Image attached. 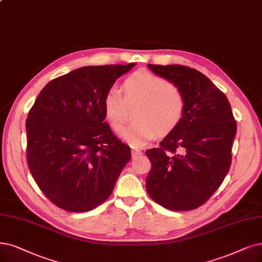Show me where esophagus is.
I'll return each mask as SVG.
<instances>
[{
    "label": "esophagus",
    "mask_w": 262,
    "mask_h": 262,
    "mask_svg": "<svg viewBox=\"0 0 262 262\" xmlns=\"http://www.w3.org/2000/svg\"><path fill=\"white\" fill-rule=\"evenodd\" d=\"M131 154H132V157H135V156H139V155H141L142 154V151L140 150V149H132V151H131Z\"/></svg>",
    "instance_id": "obj_1"
}]
</instances>
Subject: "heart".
<instances>
[{"instance_id":"b5f03b06","label":"heart","mask_w":262,"mask_h":262,"mask_svg":"<svg viewBox=\"0 0 262 262\" xmlns=\"http://www.w3.org/2000/svg\"><path fill=\"white\" fill-rule=\"evenodd\" d=\"M122 91L112 87L103 98L104 117L111 127L118 129L127 117V106L137 107L128 127L118 130V135L132 146H142L157 133L167 134L179 125L185 115L186 102L175 83L156 76L147 71H138L124 79Z\"/></svg>"}]
</instances>
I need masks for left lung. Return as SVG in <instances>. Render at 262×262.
Listing matches in <instances>:
<instances>
[{"mask_svg": "<svg viewBox=\"0 0 262 262\" xmlns=\"http://www.w3.org/2000/svg\"><path fill=\"white\" fill-rule=\"evenodd\" d=\"M179 87L186 102L182 122L146 150L151 169L146 190L167 210L191 211L204 204L224 182L231 164L236 122L231 105L201 72L179 64H147Z\"/></svg>", "mask_w": 262, "mask_h": 262, "instance_id": "left-lung-1", "label": "left lung"}]
</instances>
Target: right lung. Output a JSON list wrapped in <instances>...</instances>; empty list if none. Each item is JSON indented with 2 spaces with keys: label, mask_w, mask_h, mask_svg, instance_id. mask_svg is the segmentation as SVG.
<instances>
[{
  "label": "right lung",
  "mask_w": 262,
  "mask_h": 262,
  "mask_svg": "<svg viewBox=\"0 0 262 262\" xmlns=\"http://www.w3.org/2000/svg\"><path fill=\"white\" fill-rule=\"evenodd\" d=\"M137 63L83 67L52 79L26 122L29 170L60 208L88 212L113 192L131 149L104 122L103 98Z\"/></svg>",
  "instance_id": "right-lung-1"
}]
</instances>
